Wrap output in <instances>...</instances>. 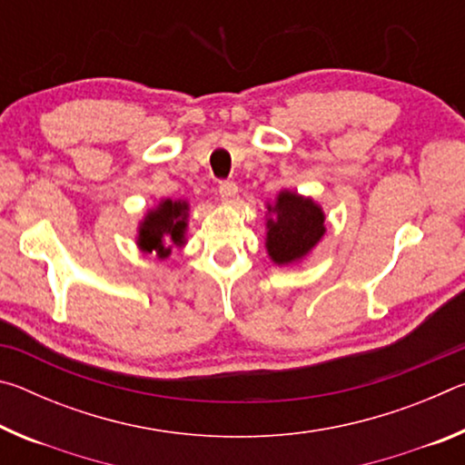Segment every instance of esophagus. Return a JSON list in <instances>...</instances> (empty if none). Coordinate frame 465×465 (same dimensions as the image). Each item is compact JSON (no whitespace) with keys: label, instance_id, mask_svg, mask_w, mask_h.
<instances>
[{"label":"esophagus","instance_id":"obj_1","mask_svg":"<svg viewBox=\"0 0 465 465\" xmlns=\"http://www.w3.org/2000/svg\"><path fill=\"white\" fill-rule=\"evenodd\" d=\"M219 196L225 204H233L235 196H238V184L235 183H222L219 184Z\"/></svg>","mask_w":465,"mask_h":465}]
</instances>
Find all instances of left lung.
<instances>
[{
	"mask_svg": "<svg viewBox=\"0 0 465 465\" xmlns=\"http://www.w3.org/2000/svg\"><path fill=\"white\" fill-rule=\"evenodd\" d=\"M326 213L312 196L289 188L266 203L264 248L277 266H297L308 258L326 235Z\"/></svg>",
	"mask_w": 465,
	"mask_h": 465,
	"instance_id": "1",
	"label": "left lung"
}]
</instances>
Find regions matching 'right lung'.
Instances as JSON below:
<instances>
[{"mask_svg": "<svg viewBox=\"0 0 465 465\" xmlns=\"http://www.w3.org/2000/svg\"><path fill=\"white\" fill-rule=\"evenodd\" d=\"M191 204L184 199H160L147 209L137 225L135 243L143 254H155L157 261H166L174 248L186 246Z\"/></svg>", "mask_w": 465, "mask_h": 465, "instance_id": "obj_1", "label": "right lung"}]
</instances>
